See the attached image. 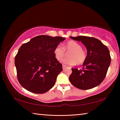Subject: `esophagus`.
<instances>
[{
	"instance_id": "1",
	"label": "esophagus",
	"mask_w": 120,
	"mask_h": 120,
	"mask_svg": "<svg viewBox=\"0 0 120 120\" xmlns=\"http://www.w3.org/2000/svg\"><path fill=\"white\" fill-rule=\"evenodd\" d=\"M66 68V66H65V65L63 64V65H62V69H65Z\"/></svg>"
}]
</instances>
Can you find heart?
I'll use <instances>...</instances> for the list:
<instances>
[{"label":"heart","mask_w":120,"mask_h":120,"mask_svg":"<svg viewBox=\"0 0 120 120\" xmlns=\"http://www.w3.org/2000/svg\"><path fill=\"white\" fill-rule=\"evenodd\" d=\"M66 52L68 53V58L63 59L61 62L66 66H74L77 64H82L86 60L87 54L86 52L82 49L79 43L74 41H70L64 45L59 44L54 49V53L58 60H61L64 57Z\"/></svg>","instance_id":"1"}]
</instances>
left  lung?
<instances>
[{"label": "left lung", "instance_id": "left-lung-1", "mask_svg": "<svg viewBox=\"0 0 120 120\" xmlns=\"http://www.w3.org/2000/svg\"><path fill=\"white\" fill-rule=\"evenodd\" d=\"M72 40L80 41L86 46L87 56L82 69L71 68L69 76L71 84L82 90L98 86L106 77L111 64L109 49L96 38L85 36H70Z\"/></svg>", "mask_w": 120, "mask_h": 120}]
</instances>
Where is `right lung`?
Instances as JSON below:
<instances>
[{
    "label": "right lung",
    "mask_w": 120,
    "mask_h": 120,
    "mask_svg": "<svg viewBox=\"0 0 120 120\" xmlns=\"http://www.w3.org/2000/svg\"><path fill=\"white\" fill-rule=\"evenodd\" d=\"M66 38L38 35L19 49L15 64L21 86L30 92L43 94L55 85L62 66L56 60L54 49Z\"/></svg>",
    "instance_id": "1"
}]
</instances>
